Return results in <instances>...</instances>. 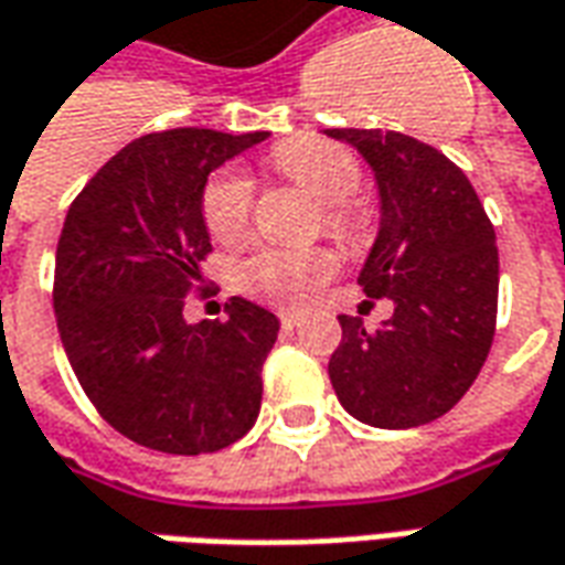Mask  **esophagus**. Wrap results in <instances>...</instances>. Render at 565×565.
Wrapping results in <instances>:
<instances>
[{
	"label": "esophagus",
	"mask_w": 565,
	"mask_h": 565,
	"mask_svg": "<svg viewBox=\"0 0 565 565\" xmlns=\"http://www.w3.org/2000/svg\"><path fill=\"white\" fill-rule=\"evenodd\" d=\"M278 318H281L284 327H296V323H299V311H296V309H278Z\"/></svg>",
	"instance_id": "1"
}]
</instances>
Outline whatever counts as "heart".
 Here are the masks:
<instances>
[{
	"label": "heart",
	"instance_id": "obj_1",
	"mask_svg": "<svg viewBox=\"0 0 565 565\" xmlns=\"http://www.w3.org/2000/svg\"><path fill=\"white\" fill-rule=\"evenodd\" d=\"M271 168L302 186L311 199L321 201L323 228L337 238H354L361 216L349 199L361 189L364 171L345 146L321 137H290L275 146ZM204 226L220 244H238L250 232L254 216V183L235 168L216 171L201 192ZM337 269V259L323 247H263L238 266L242 290L263 299H294L315 284L327 281Z\"/></svg>",
	"mask_w": 565,
	"mask_h": 565
}]
</instances>
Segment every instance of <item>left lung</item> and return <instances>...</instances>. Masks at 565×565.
<instances>
[{
	"instance_id": "obj_1",
	"label": "left lung",
	"mask_w": 565,
	"mask_h": 565,
	"mask_svg": "<svg viewBox=\"0 0 565 565\" xmlns=\"http://www.w3.org/2000/svg\"><path fill=\"white\" fill-rule=\"evenodd\" d=\"M376 173L382 220L358 284L392 299L376 330L339 315L330 358L339 404L373 428L440 419L475 385L495 337L499 247L475 186L452 161L401 131L330 128Z\"/></svg>"
}]
</instances>
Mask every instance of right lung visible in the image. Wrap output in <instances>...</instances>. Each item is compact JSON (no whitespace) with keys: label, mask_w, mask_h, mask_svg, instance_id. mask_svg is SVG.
I'll list each match as a JSON object with an SVG mask.
<instances>
[{"label":"right lung","mask_w":565,"mask_h":565,"mask_svg":"<svg viewBox=\"0 0 565 565\" xmlns=\"http://www.w3.org/2000/svg\"><path fill=\"white\" fill-rule=\"evenodd\" d=\"M269 134L173 128L128 143L90 177L63 223L54 315L88 401L140 447L199 456L254 428L278 318L232 296L226 321L189 323L211 235V171Z\"/></svg>","instance_id":"add662e5"}]
</instances>
